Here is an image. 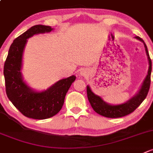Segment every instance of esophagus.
Wrapping results in <instances>:
<instances>
[{
  "mask_svg": "<svg viewBox=\"0 0 153 153\" xmlns=\"http://www.w3.org/2000/svg\"><path fill=\"white\" fill-rule=\"evenodd\" d=\"M80 73H81V74H82V75H85V74L87 73V72L85 71V70H82V71H81V72H80Z\"/></svg>",
  "mask_w": 153,
  "mask_h": 153,
  "instance_id": "obj_1",
  "label": "esophagus"
}]
</instances>
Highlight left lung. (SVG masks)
Returning <instances> with one entry per match:
<instances>
[{
  "mask_svg": "<svg viewBox=\"0 0 153 153\" xmlns=\"http://www.w3.org/2000/svg\"><path fill=\"white\" fill-rule=\"evenodd\" d=\"M135 38L141 40V42H144V47H145L146 53H147L148 60H149V70H148V74L147 77L144 79V83L141 86V90L139 91L138 94L135 96L133 98L130 100L126 103L122 104L119 105H111L109 104L106 103L102 100V98L98 96L95 95L94 93L91 91V88L89 86H87V95L88 99L89 102L91 103V107L94 111L97 112V113L105 117L108 118H119L122 116H125L130 113H133V111L142 103V102L145 100L147 97L148 92H149V87H150L151 82V71H152V61H151L150 57H149V52H148L147 47L146 45L145 42L141 37L136 36Z\"/></svg>",
  "mask_w": 153,
  "mask_h": 153,
  "instance_id": "left-lung-1",
  "label": "left lung"
}]
</instances>
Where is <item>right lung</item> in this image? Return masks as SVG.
I'll return each instance as SVG.
<instances>
[{"label":"right lung","instance_id":"obj_1","mask_svg":"<svg viewBox=\"0 0 153 153\" xmlns=\"http://www.w3.org/2000/svg\"><path fill=\"white\" fill-rule=\"evenodd\" d=\"M51 26L36 25L14 40L4 63L6 93L9 100L23 116L45 119L56 115L62 108L66 93L76 79L75 76L62 79L46 91H32L22 79V56L27 39L34 34L50 32Z\"/></svg>","mask_w":153,"mask_h":153}]
</instances>
